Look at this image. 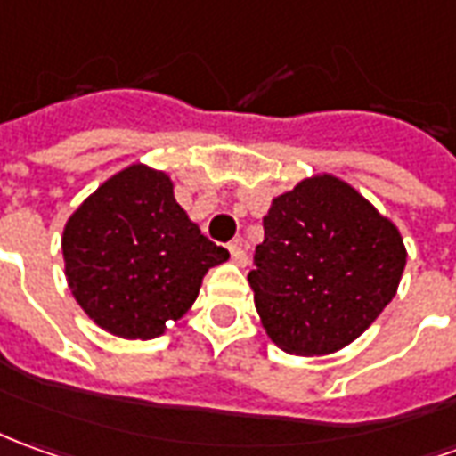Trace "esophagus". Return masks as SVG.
I'll list each match as a JSON object with an SVG mask.
<instances>
[{"instance_id": "34e87169", "label": "esophagus", "mask_w": 456, "mask_h": 456, "mask_svg": "<svg viewBox=\"0 0 456 456\" xmlns=\"http://www.w3.org/2000/svg\"><path fill=\"white\" fill-rule=\"evenodd\" d=\"M229 254H232V261H234L237 266H247V254H244V247H241V239H234V241L229 244Z\"/></svg>"}]
</instances>
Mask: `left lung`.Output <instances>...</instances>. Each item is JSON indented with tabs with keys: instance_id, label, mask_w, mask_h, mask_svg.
Returning a JSON list of instances; mask_svg holds the SVG:
<instances>
[{
	"instance_id": "left-lung-1",
	"label": "left lung",
	"mask_w": 456,
	"mask_h": 456,
	"mask_svg": "<svg viewBox=\"0 0 456 456\" xmlns=\"http://www.w3.org/2000/svg\"><path fill=\"white\" fill-rule=\"evenodd\" d=\"M405 261L400 229L353 184L304 177L264 215L249 273L261 326L286 353H336L393 301Z\"/></svg>"
}]
</instances>
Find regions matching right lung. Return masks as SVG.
I'll return each mask as SVG.
<instances>
[{
	"mask_svg": "<svg viewBox=\"0 0 456 456\" xmlns=\"http://www.w3.org/2000/svg\"><path fill=\"white\" fill-rule=\"evenodd\" d=\"M66 281L86 316L118 338L151 340L190 311L229 251L175 200L170 175L133 162L73 212L61 237Z\"/></svg>",
	"mask_w": 456,
	"mask_h": 456,
	"instance_id": "1",
	"label": "right lung"
}]
</instances>
